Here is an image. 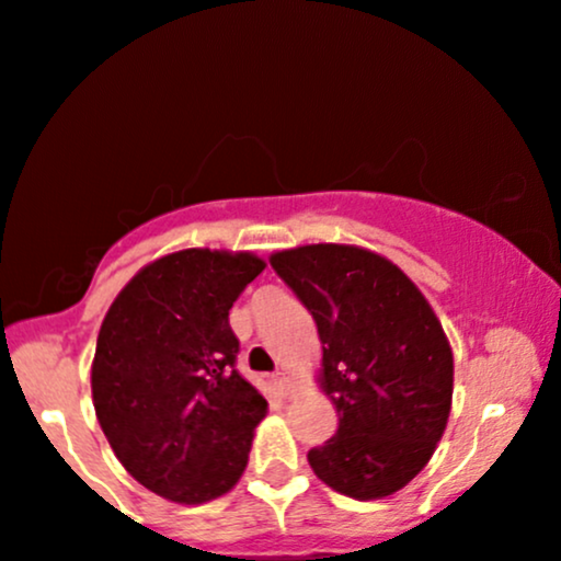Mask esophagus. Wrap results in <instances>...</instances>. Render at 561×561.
I'll use <instances>...</instances> for the list:
<instances>
[{
  "instance_id": "obj_1",
  "label": "esophagus",
  "mask_w": 561,
  "mask_h": 561,
  "mask_svg": "<svg viewBox=\"0 0 561 561\" xmlns=\"http://www.w3.org/2000/svg\"><path fill=\"white\" fill-rule=\"evenodd\" d=\"M276 382H279V387H282V392H289V375H287V371L285 369H279V371H276Z\"/></svg>"
}]
</instances>
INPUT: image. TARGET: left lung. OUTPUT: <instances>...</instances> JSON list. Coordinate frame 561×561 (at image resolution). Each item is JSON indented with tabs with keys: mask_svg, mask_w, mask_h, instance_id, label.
Instances as JSON below:
<instances>
[{
	"mask_svg": "<svg viewBox=\"0 0 561 561\" xmlns=\"http://www.w3.org/2000/svg\"><path fill=\"white\" fill-rule=\"evenodd\" d=\"M323 343L318 382L339 413L312 472L354 500L405 488L436 451L451 413L454 354L442 320L390 259L346 243L268 256Z\"/></svg>",
	"mask_w": 561,
	"mask_h": 561,
	"instance_id": "obj_1",
	"label": "left lung"
}]
</instances>
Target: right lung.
Instances as JSON below:
<instances>
[{"instance_id": "add662e5", "label": "right lung", "mask_w": 561, "mask_h": 561, "mask_svg": "<svg viewBox=\"0 0 561 561\" xmlns=\"http://www.w3.org/2000/svg\"><path fill=\"white\" fill-rule=\"evenodd\" d=\"M264 266L251 251L167 253L119 289L102 320L96 421L119 465L171 503H210L249 465L266 400L233 369L228 312Z\"/></svg>"}]
</instances>
